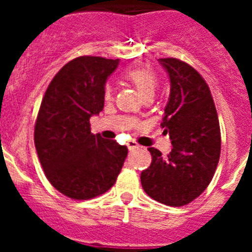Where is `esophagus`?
Returning <instances> with one entry per match:
<instances>
[{"mask_svg":"<svg viewBox=\"0 0 252 252\" xmlns=\"http://www.w3.org/2000/svg\"><path fill=\"white\" fill-rule=\"evenodd\" d=\"M127 148H128V150H135V149L140 148V145L137 144L136 141H135V140H130V141L127 142Z\"/></svg>","mask_w":252,"mask_h":252,"instance_id":"1","label":"esophagus"}]
</instances>
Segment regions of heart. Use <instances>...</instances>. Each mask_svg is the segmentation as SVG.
I'll return each instance as SVG.
<instances>
[{"label": "heart", "instance_id": "b5f03b06", "mask_svg": "<svg viewBox=\"0 0 252 252\" xmlns=\"http://www.w3.org/2000/svg\"><path fill=\"white\" fill-rule=\"evenodd\" d=\"M124 77L126 81L132 83L136 90L141 93V95L154 94L158 87V75L150 66H132L127 68L124 72ZM103 95L106 99L112 97V86L107 83L103 88Z\"/></svg>", "mask_w": 252, "mask_h": 252}]
</instances>
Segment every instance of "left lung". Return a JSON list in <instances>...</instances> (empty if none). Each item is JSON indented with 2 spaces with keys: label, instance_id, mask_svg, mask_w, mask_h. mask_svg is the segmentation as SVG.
<instances>
[{
  "label": "left lung",
  "instance_id": "left-lung-1",
  "mask_svg": "<svg viewBox=\"0 0 252 252\" xmlns=\"http://www.w3.org/2000/svg\"><path fill=\"white\" fill-rule=\"evenodd\" d=\"M170 79V94L161 127L171 140L162 157L149 148L151 164L141 173L146 194L166 206L194 201L212 180L221 153V131L215 102L202 75L175 58L159 59Z\"/></svg>",
  "mask_w": 252,
  "mask_h": 252
}]
</instances>
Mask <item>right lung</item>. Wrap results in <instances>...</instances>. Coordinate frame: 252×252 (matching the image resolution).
<instances>
[{
	"label": "right lung",
	"mask_w": 252,
	"mask_h": 252,
	"mask_svg": "<svg viewBox=\"0 0 252 252\" xmlns=\"http://www.w3.org/2000/svg\"><path fill=\"white\" fill-rule=\"evenodd\" d=\"M119 59L79 57L55 74L44 95L35 148L50 184L72 199L106 193L119 177L127 148L91 132L90 119L104 106L107 78Z\"/></svg>",
	"instance_id": "add662e5"
}]
</instances>
